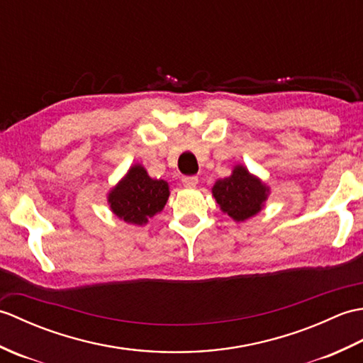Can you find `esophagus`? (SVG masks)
<instances>
[{"mask_svg": "<svg viewBox=\"0 0 363 363\" xmlns=\"http://www.w3.org/2000/svg\"><path fill=\"white\" fill-rule=\"evenodd\" d=\"M182 184H184V187H187V189H195L198 184V177L196 176H184Z\"/></svg>", "mask_w": 363, "mask_h": 363, "instance_id": "34e87169", "label": "esophagus"}]
</instances>
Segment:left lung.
Listing matches in <instances>:
<instances>
[{
	"mask_svg": "<svg viewBox=\"0 0 363 363\" xmlns=\"http://www.w3.org/2000/svg\"><path fill=\"white\" fill-rule=\"evenodd\" d=\"M212 195L223 213L235 223H243L264 209L269 187L245 165L237 164L230 176L213 184Z\"/></svg>",
	"mask_w": 363,
	"mask_h": 363,
	"instance_id": "obj_1",
	"label": "left lung"
}]
</instances>
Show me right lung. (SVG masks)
<instances>
[{"label":"right lung","mask_w":363,"mask_h":363,"mask_svg":"<svg viewBox=\"0 0 363 363\" xmlns=\"http://www.w3.org/2000/svg\"><path fill=\"white\" fill-rule=\"evenodd\" d=\"M168 196L167 181L152 179L142 164H134L109 190L107 204L121 221L143 226L154 215L164 211Z\"/></svg>","instance_id":"1"}]
</instances>
